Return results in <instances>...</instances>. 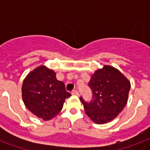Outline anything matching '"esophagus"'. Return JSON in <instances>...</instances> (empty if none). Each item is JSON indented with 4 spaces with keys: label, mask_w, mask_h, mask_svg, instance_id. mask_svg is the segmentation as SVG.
Here are the masks:
<instances>
[{
    "label": "esophagus",
    "mask_w": 150,
    "mask_h": 150,
    "mask_svg": "<svg viewBox=\"0 0 150 150\" xmlns=\"http://www.w3.org/2000/svg\"><path fill=\"white\" fill-rule=\"evenodd\" d=\"M71 94L73 95V96H79V91H77V90H73V91H71Z\"/></svg>",
    "instance_id": "34e87169"
}]
</instances>
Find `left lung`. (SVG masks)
Here are the masks:
<instances>
[{
  "mask_svg": "<svg viewBox=\"0 0 150 150\" xmlns=\"http://www.w3.org/2000/svg\"><path fill=\"white\" fill-rule=\"evenodd\" d=\"M92 91L89 103L80 97L86 114L96 124L115 119L128 101L130 82L121 72L111 66H104L91 75L88 83Z\"/></svg>",
  "mask_w": 150,
  "mask_h": 150,
  "instance_id": "1",
  "label": "left lung"
}]
</instances>
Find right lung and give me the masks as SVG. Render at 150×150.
I'll list each match as a JSON object with an SVG mask.
<instances>
[{"mask_svg": "<svg viewBox=\"0 0 150 150\" xmlns=\"http://www.w3.org/2000/svg\"><path fill=\"white\" fill-rule=\"evenodd\" d=\"M21 92L25 107L43 120L59 114L66 99L71 96L66 91L64 83L56 79L55 72L43 65L28 74Z\"/></svg>", "mask_w": 150, "mask_h": 150, "instance_id": "1", "label": "right lung"}]
</instances>
